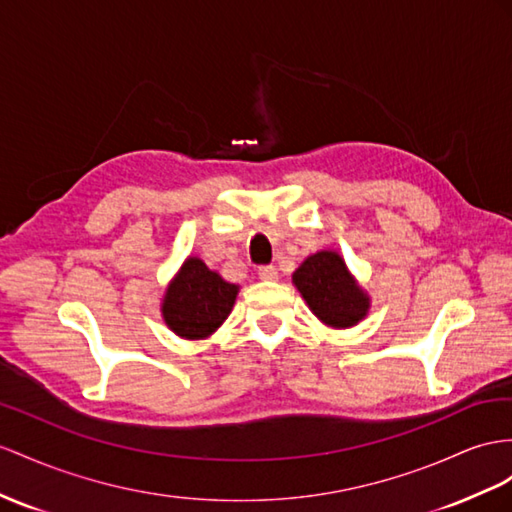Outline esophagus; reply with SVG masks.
Segmentation results:
<instances>
[{"mask_svg": "<svg viewBox=\"0 0 512 512\" xmlns=\"http://www.w3.org/2000/svg\"><path fill=\"white\" fill-rule=\"evenodd\" d=\"M257 274H259V279H264V281H274L277 279V268L274 266H259L257 268Z\"/></svg>", "mask_w": 512, "mask_h": 512, "instance_id": "34e87169", "label": "esophagus"}]
</instances>
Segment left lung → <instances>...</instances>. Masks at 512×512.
<instances>
[{
    "label": "left lung",
    "instance_id": "left-lung-1",
    "mask_svg": "<svg viewBox=\"0 0 512 512\" xmlns=\"http://www.w3.org/2000/svg\"><path fill=\"white\" fill-rule=\"evenodd\" d=\"M294 283L324 324L346 329L368 313V296L352 281L344 259L333 251L305 259V264L294 272Z\"/></svg>",
    "mask_w": 512,
    "mask_h": 512
}]
</instances>
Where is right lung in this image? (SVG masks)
<instances>
[{
  "label": "right lung",
  "mask_w": 512,
  "mask_h": 512,
  "mask_svg": "<svg viewBox=\"0 0 512 512\" xmlns=\"http://www.w3.org/2000/svg\"><path fill=\"white\" fill-rule=\"evenodd\" d=\"M235 294L238 285L227 283L201 259L190 257L168 285L162 307L164 320L181 337H207L227 320Z\"/></svg>",
  "instance_id": "right-lung-1"
}]
</instances>
